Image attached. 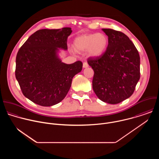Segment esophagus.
<instances>
[{
    "mask_svg": "<svg viewBox=\"0 0 159 159\" xmlns=\"http://www.w3.org/2000/svg\"><path fill=\"white\" fill-rule=\"evenodd\" d=\"M89 66V64L87 63V61H84L83 63V67L84 68H86V67H88Z\"/></svg>",
    "mask_w": 159,
    "mask_h": 159,
    "instance_id": "34e87169",
    "label": "esophagus"
}]
</instances>
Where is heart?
Masks as SVG:
<instances>
[{
  "label": "heart",
  "instance_id": "obj_1",
  "mask_svg": "<svg viewBox=\"0 0 159 159\" xmlns=\"http://www.w3.org/2000/svg\"><path fill=\"white\" fill-rule=\"evenodd\" d=\"M108 38L103 33L84 34L77 37L74 41V48L77 52L87 50L88 54L93 57L101 55L108 46Z\"/></svg>",
  "mask_w": 159,
  "mask_h": 159
}]
</instances>
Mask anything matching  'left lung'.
Here are the masks:
<instances>
[{"label": "left lung", "instance_id": "left-lung-1", "mask_svg": "<svg viewBox=\"0 0 159 159\" xmlns=\"http://www.w3.org/2000/svg\"><path fill=\"white\" fill-rule=\"evenodd\" d=\"M108 36L105 52L87 58L94 70L93 88L103 102L115 104L129 98L140 77V58L133 42L123 33L102 29Z\"/></svg>", "mask_w": 159, "mask_h": 159}]
</instances>
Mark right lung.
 I'll return each instance as SVG.
<instances>
[{
  "label": "right lung",
  "instance_id": "right-lung-1",
  "mask_svg": "<svg viewBox=\"0 0 159 159\" xmlns=\"http://www.w3.org/2000/svg\"><path fill=\"white\" fill-rule=\"evenodd\" d=\"M71 28L40 30L19 50L16 78L23 95L32 102L51 106L61 102L71 87L73 77L82 70V62L66 64L57 57L58 48L67 49Z\"/></svg>",
  "mask_w": 159,
  "mask_h": 159
}]
</instances>
